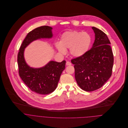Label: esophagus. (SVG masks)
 I'll return each mask as SVG.
<instances>
[{
    "label": "esophagus",
    "mask_w": 128,
    "mask_h": 128,
    "mask_svg": "<svg viewBox=\"0 0 128 128\" xmlns=\"http://www.w3.org/2000/svg\"><path fill=\"white\" fill-rule=\"evenodd\" d=\"M66 66H70V65H72V63L70 62H66Z\"/></svg>",
    "instance_id": "1"
}]
</instances>
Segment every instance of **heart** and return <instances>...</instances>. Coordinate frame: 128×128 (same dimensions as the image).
<instances>
[{
    "mask_svg": "<svg viewBox=\"0 0 128 128\" xmlns=\"http://www.w3.org/2000/svg\"><path fill=\"white\" fill-rule=\"evenodd\" d=\"M91 42V36L87 32H67L62 36L60 43H55V46L62 54H65L66 50L70 49L71 55L78 58L83 56L87 51Z\"/></svg>",
    "mask_w": 128,
    "mask_h": 128,
    "instance_id": "1",
    "label": "heart"
}]
</instances>
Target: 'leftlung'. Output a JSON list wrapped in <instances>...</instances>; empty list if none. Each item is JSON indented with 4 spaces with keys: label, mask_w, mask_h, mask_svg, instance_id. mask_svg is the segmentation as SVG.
I'll return each mask as SVG.
<instances>
[{
    "label": "left lung",
    "mask_w": 128,
    "mask_h": 128,
    "mask_svg": "<svg viewBox=\"0 0 128 128\" xmlns=\"http://www.w3.org/2000/svg\"><path fill=\"white\" fill-rule=\"evenodd\" d=\"M95 40L91 49L80 57L72 59L75 78L82 90L92 92L101 88L112 74L114 62L110 42L101 30L92 27Z\"/></svg>",
    "instance_id": "1"
}]
</instances>
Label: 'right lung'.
<instances>
[{"instance_id":"right-lung-1","label":"right lung","mask_w":128,"mask_h":128,"mask_svg":"<svg viewBox=\"0 0 128 128\" xmlns=\"http://www.w3.org/2000/svg\"><path fill=\"white\" fill-rule=\"evenodd\" d=\"M52 28L44 26L30 32L24 40L18 54V73L24 84L32 91L41 94H47L56 89L60 76L65 68L66 60L60 62L50 61L44 66L32 68L26 63L24 58L26 47L32 42L40 38L53 36Z\"/></svg>"}]
</instances>
